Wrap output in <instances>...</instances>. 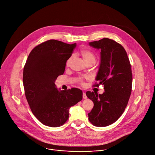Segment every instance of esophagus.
I'll return each mask as SVG.
<instances>
[{
	"label": "esophagus",
	"instance_id": "34e87169",
	"mask_svg": "<svg viewBox=\"0 0 155 155\" xmlns=\"http://www.w3.org/2000/svg\"><path fill=\"white\" fill-rule=\"evenodd\" d=\"M83 99H86V98H87V96H86V93H85L84 92L83 93Z\"/></svg>",
	"mask_w": 155,
	"mask_h": 155
}]
</instances>
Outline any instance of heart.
<instances>
[{"mask_svg": "<svg viewBox=\"0 0 155 155\" xmlns=\"http://www.w3.org/2000/svg\"><path fill=\"white\" fill-rule=\"evenodd\" d=\"M80 54L82 56V57L83 58V59L84 60V61L86 62V63L87 64H94V62H96V57L95 54L94 53V52L93 51H91V50L88 49V48H82L80 50ZM74 59V55H71L66 61L65 65L67 67H69L70 66V65L72 63V61ZM90 78L87 77H80L78 80L77 81L78 82V83L81 85H84V80H89Z\"/></svg>", "mask_w": 155, "mask_h": 155, "instance_id": "heart-1", "label": "heart"}]
</instances>
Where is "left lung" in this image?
Listing matches in <instances>:
<instances>
[{"label":"left lung","mask_w":155,"mask_h":155,"mask_svg":"<svg viewBox=\"0 0 155 155\" xmlns=\"http://www.w3.org/2000/svg\"><path fill=\"white\" fill-rule=\"evenodd\" d=\"M101 50V64L93 86L104 84L105 92L97 94L87 91L86 94L94 103L88 114L90 123L97 127H105L115 123L123 114L132 91V74L127 53L121 44L104 38L89 43Z\"/></svg>","instance_id":"obj_1"}]
</instances>
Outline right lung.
Segmentation results:
<instances>
[{"label":"right lung","mask_w":155,"mask_h":155,"mask_svg":"<svg viewBox=\"0 0 155 155\" xmlns=\"http://www.w3.org/2000/svg\"><path fill=\"white\" fill-rule=\"evenodd\" d=\"M76 43L49 40L31 51L24 67L25 93L34 115L44 125L59 127L69 118V110L81 101L82 91H58L55 80L62 75Z\"/></svg>","instance_id":"right-lung-1"}]
</instances>
